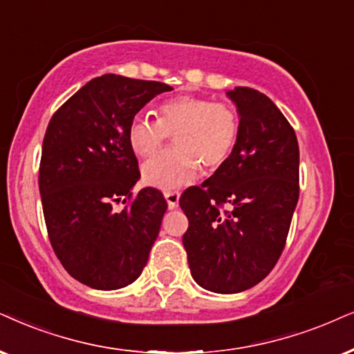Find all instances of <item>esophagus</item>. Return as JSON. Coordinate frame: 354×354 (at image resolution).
Segmentation results:
<instances>
[{
    "instance_id": "1",
    "label": "esophagus",
    "mask_w": 354,
    "mask_h": 354,
    "mask_svg": "<svg viewBox=\"0 0 354 354\" xmlns=\"http://www.w3.org/2000/svg\"><path fill=\"white\" fill-rule=\"evenodd\" d=\"M165 199H167L169 209H176L180 204V194L178 192H165Z\"/></svg>"
}]
</instances>
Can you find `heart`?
<instances>
[{"label": "heart", "instance_id": "1", "mask_svg": "<svg viewBox=\"0 0 354 354\" xmlns=\"http://www.w3.org/2000/svg\"><path fill=\"white\" fill-rule=\"evenodd\" d=\"M158 119L138 115L129 125V145L142 158L155 155L173 136L176 149L142 167L145 185L162 191L181 189L198 178L199 165L216 171L234 153L240 119L234 107L205 97L178 96L156 111Z\"/></svg>", "mask_w": 354, "mask_h": 354}]
</instances>
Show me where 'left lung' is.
Wrapping results in <instances>:
<instances>
[{"instance_id": "8db88e82", "label": "left lung", "mask_w": 354, "mask_h": 354, "mask_svg": "<svg viewBox=\"0 0 354 354\" xmlns=\"http://www.w3.org/2000/svg\"><path fill=\"white\" fill-rule=\"evenodd\" d=\"M225 95L240 119L234 153L183 192L180 205L189 221L183 245L192 279L210 292L236 294L265 279L283 253L299 201V144L263 93L236 86Z\"/></svg>"}]
</instances>
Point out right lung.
Returning a JSON list of instances; mask_svg holds the SVG:
<instances>
[{
  "label": "right lung",
  "instance_id": "add662e5",
  "mask_svg": "<svg viewBox=\"0 0 354 354\" xmlns=\"http://www.w3.org/2000/svg\"><path fill=\"white\" fill-rule=\"evenodd\" d=\"M158 82L107 73L80 88L48 122L39 168L44 217L57 258L80 283L100 290L132 284L158 236L167 201L144 187L129 145V125L156 95Z\"/></svg>",
  "mask_w": 354,
  "mask_h": 354
}]
</instances>
